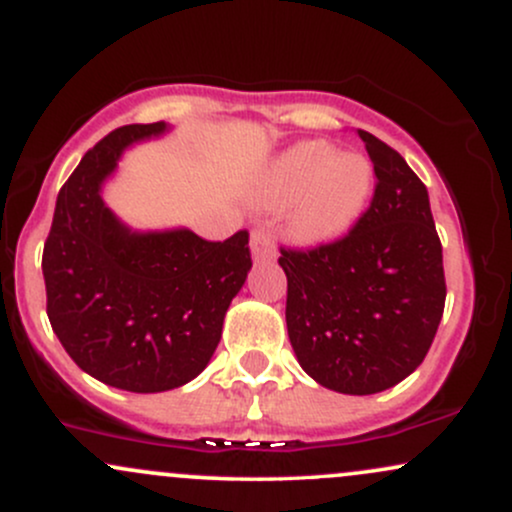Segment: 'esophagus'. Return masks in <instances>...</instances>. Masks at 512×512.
Wrapping results in <instances>:
<instances>
[{
	"instance_id": "1",
	"label": "esophagus",
	"mask_w": 512,
	"mask_h": 512,
	"mask_svg": "<svg viewBox=\"0 0 512 512\" xmlns=\"http://www.w3.org/2000/svg\"><path fill=\"white\" fill-rule=\"evenodd\" d=\"M250 250H252V260L255 262H269L276 257L274 240L269 236V231H264V228H255V231H252Z\"/></svg>"
}]
</instances>
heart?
<instances>
[{
    "mask_svg": "<svg viewBox=\"0 0 512 512\" xmlns=\"http://www.w3.org/2000/svg\"><path fill=\"white\" fill-rule=\"evenodd\" d=\"M373 192L366 158L337 154L327 142H301L276 156L257 185L264 207H284L286 233L303 245L327 243L354 226Z\"/></svg>",
    "mask_w": 512,
    "mask_h": 512,
    "instance_id": "heart-1",
    "label": "heart"
}]
</instances>
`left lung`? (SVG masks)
<instances>
[{
  "label": "left lung",
  "instance_id": "left-lung-1",
  "mask_svg": "<svg viewBox=\"0 0 512 512\" xmlns=\"http://www.w3.org/2000/svg\"><path fill=\"white\" fill-rule=\"evenodd\" d=\"M373 161L370 207L344 238L281 248L286 327L298 363L342 395H375L421 366L445 308L443 245L426 185L358 129Z\"/></svg>",
  "mask_w": 512,
  "mask_h": 512
}]
</instances>
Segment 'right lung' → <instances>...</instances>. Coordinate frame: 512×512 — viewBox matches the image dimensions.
<instances>
[{"instance_id": "add662e5", "label": "right lung", "mask_w": 512, "mask_h": 512, "mask_svg": "<svg viewBox=\"0 0 512 512\" xmlns=\"http://www.w3.org/2000/svg\"><path fill=\"white\" fill-rule=\"evenodd\" d=\"M166 129L125 125L86 151L57 195L43 250L52 332L84 373L127 392L197 378L252 267L248 231L223 243L187 228L139 233L105 207L101 185L122 151Z\"/></svg>"}]
</instances>
